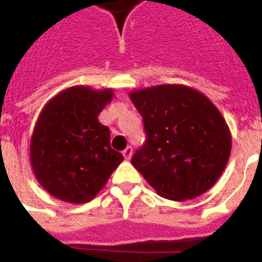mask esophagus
Instances as JSON below:
<instances>
[{
  "label": "esophagus",
  "mask_w": 262,
  "mask_h": 262,
  "mask_svg": "<svg viewBox=\"0 0 262 262\" xmlns=\"http://www.w3.org/2000/svg\"><path fill=\"white\" fill-rule=\"evenodd\" d=\"M132 155H133V148L132 147H127L125 151H123V156H125V159L129 160L132 158Z\"/></svg>",
  "instance_id": "34e87169"
}]
</instances>
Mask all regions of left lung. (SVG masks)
Here are the masks:
<instances>
[{"mask_svg": "<svg viewBox=\"0 0 262 262\" xmlns=\"http://www.w3.org/2000/svg\"><path fill=\"white\" fill-rule=\"evenodd\" d=\"M147 141L132 164L164 199L186 201L209 190L227 166L231 132L217 107L182 84L132 91Z\"/></svg>", "mask_w": 262, "mask_h": 262, "instance_id": "8db88e82", "label": "left lung"}]
</instances>
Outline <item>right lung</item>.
I'll return each mask as SVG.
<instances>
[{
    "label": "right lung",
    "instance_id": "right-lung-1",
    "mask_svg": "<svg viewBox=\"0 0 262 262\" xmlns=\"http://www.w3.org/2000/svg\"><path fill=\"white\" fill-rule=\"evenodd\" d=\"M111 88H67L43 107L31 136L30 162L40 186L67 203H88L123 160L110 145L99 114L113 100Z\"/></svg>",
    "mask_w": 262,
    "mask_h": 262
}]
</instances>
